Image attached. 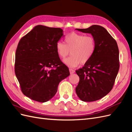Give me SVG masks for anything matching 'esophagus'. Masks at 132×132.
<instances>
[{
    "label": "esophagus",
    "instance_id": "esophagus-1",
    "mask_svg": "<svg viewBox=\"0 0 132 132\" xmlns=\"http://www.w3.org/2000/svg\"><path fill=\"white\" fill-rule=\"evenodd\" d=\"M69 71H70V74H73V73H74L75 72V71L74 70L72 69H69Z\"/></svg>",
    "mask_w": 132,
    "mask_h": 132
}]
</instances>
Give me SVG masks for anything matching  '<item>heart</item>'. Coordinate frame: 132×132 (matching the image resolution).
<instances>
[{
	"mask_svg": "<svg viewBox=\"0 0 132 132\" xmlns=\"http://www.w3.org/2000/svg\"><path fill=\"white\" fill-rule=\"evenodd\" d=\"M66 44L59 41L56 44V50L59 57L65 59L71 53L70 57L63 61L70 67H76L87 63L91 59L95 50V40L92 36L72 32L66 36Z\"/></svg>",
	"mask_w": 132,
	"mask_h": 132,
	"instance_id": "heart-1",
	"label": "heart"
}]
</instances>
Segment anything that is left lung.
<instances>
[{"label":"left lung","mask_w":132,"mask_h":132,"mask_svg":"<svg viewBox=\"0 0 132 132\" xmlns=\"http://www.w3.org/2000/svg\"><path fill=\"white\" fill-rule=\"evenodd\" d=\"M76 30L91 34L96 44L91 59L82 69L76 71L80 77L76 92L82 101H97L106 96L114 85L119 69L118 45L101 26L93 25L87 29Z\"/></svg>","instance_id":"8db88e82"}]
</instances>
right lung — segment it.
Instances as JSON below:
<instances>
[{"label": "right lung", "mask_w": 132, "mask_h": 132, "mask_svg": "<svg viewBox=\"0 0 132 132\" xmlns=\"http://www.w3.org/2000/svg\"><path fill=\"white\" fill-rule=\"evenodd\" d=\"M63 35L61 28L35 26L19 42L15 72L22 92L39 102H46L57 92L59 83L70 75L60 60L56 44Z\"/></svg>", "instance_id": "right-lung-1"}]
</instances>
